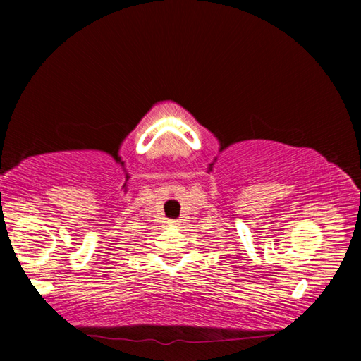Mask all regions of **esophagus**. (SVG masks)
Wrapping results in <instances>:
<instances>
[{
    "instance_id": "esophagus-1",
    "label": "esophagus",
    "mask_w": 361,
    "mask_h": 361,
    "mask_svg": "<svg viewBox=\"0 0 361 361\" xmlns=\"http://www.w3.org/2000/svg\"><path fill=\"white\" fill-rule=\"evenodd\" d=\"M172 224H173V225H180V220H173Z\"/></svg>"
}]
</instances>
